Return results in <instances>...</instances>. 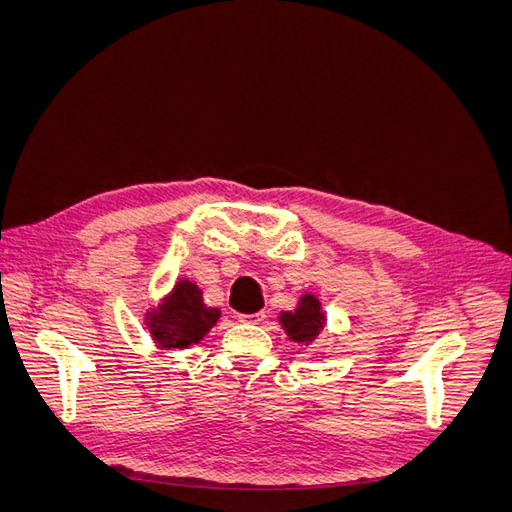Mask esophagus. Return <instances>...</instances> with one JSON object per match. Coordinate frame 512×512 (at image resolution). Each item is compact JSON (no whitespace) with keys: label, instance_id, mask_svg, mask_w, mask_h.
I'll list each match as a JSON object with an SVG mask.
<instances>
[{"label":"esophagus","instance_id":"esophagus-1","mask_svg":"<svg viewBox=\"0 0 512 512\" xmlns=\"http://www.w3.org/2000/svg\"><path fill=\"white\" fill-rule=\"evenodd\" d=\"M267 318L265 312H256V314H239V322H247V324H260L262 320Z\"/></svg>","mask_w":512,"mask_h":512}]
</instances>
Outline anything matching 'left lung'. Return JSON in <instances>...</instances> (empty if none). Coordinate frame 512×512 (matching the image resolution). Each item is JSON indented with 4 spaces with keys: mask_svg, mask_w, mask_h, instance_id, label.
<instances>
[{
    "mask_svg": "<svg viewBox=\"0 0 512 512\" xmlns=\"http://www.w3.org/2000/svg\"><path fill=\"white\" fill-rule=\"evenodd\" d=\"M280 324L292 342L309 346L318 339L324 324H327V318L322 314V305L316 294L305 292L299 299L297 309L280 314Z\"/></svg>",
    "mask_w": 512,
    "mask_h": 512,
    "instance_id": "1",
    "label": "left lung"
}]
</instances>
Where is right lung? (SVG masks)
Wrapping results in <instances>:
<instances>
[{
    "instance_id": "right-lung-1",
    "label": "right lung",
    "mask_w": 512,
    "mask_h": 512,
    "mask_svg": "<svg viewBox=\"0 0 512 512\" xmlns=\"http://www.w3.org/2000/svg\"><path fill=\"white\" fill-rule=\"evenodd\" d=\"M220 318V309L203 303V290L190 280H179L145 324L160 350H183L198 344Z\"/></svg>"
}]
</instances>
